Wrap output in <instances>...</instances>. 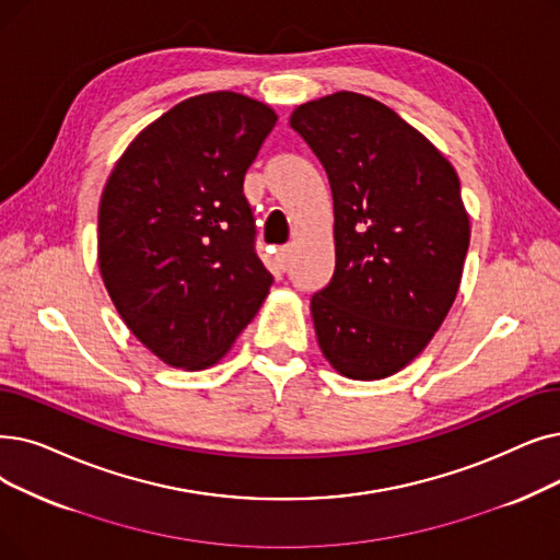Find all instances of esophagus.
<instances>
[{"mask_svg":"<svg viewBox=\"0 0 560 560\" xmlns=\"http://www.w3.org/2000/svg\"><path fill=\"white\" fill-rule=\"evenodd\" d=\"M288 260H290V247H288V245H285V247H279V252H277V262H279L281 270H285Z\"/></svg>","mask_w":560,"mask_h":560,"instance_id":"obj_1","label":"esophagus"}]
</instances>
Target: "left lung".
Wrapping results in <instances>:
<instances>
[{"label": "left lung", "mask_w": 560, "mask_h": 560, "mask_svg": "<svg viewBox=\"0 0 560 560\" xmlns=\"http://www.w3.org/2000/svg\"><path fill=\"white\" fill-rule=\"evenodd\" d=\"M325 166L336 267L311 298L331 369L384 380L415 361L442 327L462 281L469 214L453 164L394 109L338 91L290 114Z\"/></svg>", "instance_id": "obj_1"}]
</instances>
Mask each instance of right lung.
I'll return each instance as SVG.
<instances>
[{"label": "right lung", "mask_w": 560, "mask_h": 560, "mask_svg": "<svg viewBox=\"0 0 560 560\" xmlns=\"http://www.w3.org/2000/svg\"><path fill=\"white\" fill-rule=\"evenodd\" d=\"M275 124L249 95H194L143 128L107 178L101 275L128 329L168 366L220 361L270 293L242 183Z\"/></svg>", "instance_id": "right-lung-1"}]
</instances>
